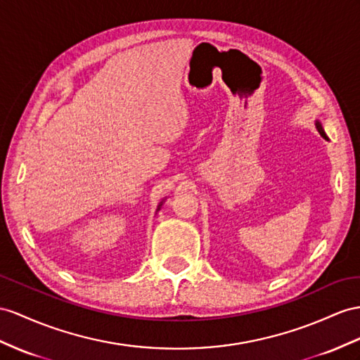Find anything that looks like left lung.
Segmentation results:
<instances>
[{
    "label": "left lung",
    "instance_id": "obj_1",
    "mask_svg": "<svg viewBox=\"0 0 360 360\" xmlns=\"http://www.w3.org/2000/svg\"><path fill=\"white\" fill-rule=\"evenodd\" d=\"M315 126H316V129H318V132L321 134V136H322V138H326V140H328V138H327V134L324 132V129H322V124H321L319 120H316V122H315Z\"/></svg>",
    "mask_w": 360,
    "mask_h": 360
}]
</instances>
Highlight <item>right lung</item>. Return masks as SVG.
Wrapping results in <instances>:
<instances>
[{
  "instance_id": "add662e5",
  "label": "right lung",
  "mask_w": 360,
  "mask_h": 360,
  "mask_svg": "<svg viewBox=\"0 0 360 360\" xmlns=\"http://www.w3.org/2000/svg\"><path fill=\"white\" fill-rule=\"evenodd\" d=\"M164 200H165V199H164ZM164 200H161V202H160V205H158V208H156V211H160V210H161V207H162V204H164Z\"/></svg>"
}]
</instances>
